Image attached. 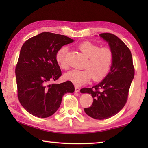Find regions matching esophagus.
Returning a JSON list of instances; mask_svg holds the SVG:
<instances>
[{
    "mask_svg": "<svg viewBox=\"0 0 148 148\" xmlns=\"http://www.w3.org/2000/svg\"><path fill=\"white\" fill-rule=\"evenodd\" d=\"M80 91L79 87H78L77 86H75V91L76 92H79Z\"/></svg>",
    "mask_w": 148,
    "mask_h": 148,
    "instance_id": "esophagus-1",
    "label": "esophagus"
}]
</instances>
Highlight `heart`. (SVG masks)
<instances>
[{"instance_id": "obj_1", "label": "heart", "mask_w": 148, "mask_h": 148, "mask_svg": "<svg viewBox=\"0 0 148 148\" xmlns=\"http://www.w3.org/2000/svg\"><path fill=\"white\" fill-rule=\"evenodd\" d=\"M80 51L87 57L84 70H72L64 74V78L76 86L86 84L92 77L94 81H100L106 77L110 71L114 61L112 49L107 47H101L90 42H82L77 46ZM66 47H62L57 51L56 59L59 66L66 69Z\"/></svg>"}]
</instances>
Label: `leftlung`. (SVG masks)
Listing matches in <instances>:
<instances>
[{
    "mask_svg": "<svg viewBox=\"0 0 148 148\" xmlns=\"http://www.w3.org/2000/svg\"><path fill=\"white\" fill-rule=\"evenodd\" d=\"M108 42L114 54L110 71L106 77L92 88H83L82 93L92 95L93 102L84 111L96 119H105L115 116L125 106L134 76L131 52L121 40L109 32L100 34Z\"/></svg>",
    "mask_w": 148,
    "mask_h": 148,
    "instance_id": "obj_1",
    "label": "left lung"
}]
</instances>
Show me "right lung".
<instances>
[{
    "instance_id": "1",
    "label": "right lung",
    "mask_w": 148,
    "mask_h": 148,
    "mask_svg": "<svg viewBox=\"0 0 148 148\" xmlns=\"http://www.w3.org/2000/svg\"><path fill=\"white\" fill-rule=\"evenodd\" d=\"M73 41L64 35L44 32L22 46L16 66L17 97L32 116L41 118L52 116L60 107L62 96L74 91L71 81L50 84L62 75L56 59L57 51Z\"/></svg>"
}]
</instances>
